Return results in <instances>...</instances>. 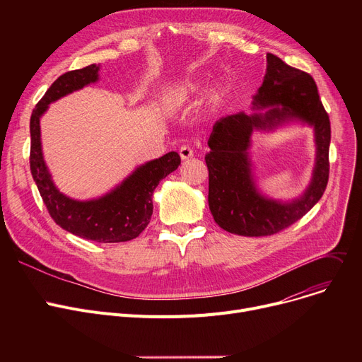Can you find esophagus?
<instances>
[{"label":"esophagus","instance_id":"34e87169","mask_svg":"<svg viewBox=\"0 0 362 362\" xmlns=\"http://www.w3.org/2000/svg\"><path fill=\"white\" fill-rule=\"evenodd\" d=\"M179 154H180L182 160H189V158L194 157V151H192V148L189 146V145H183L179 149Z\"/></svg>","mask_w":362,"mask_h":362}]
</instances>
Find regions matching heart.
<instances>
[{
    "label": "heart",
    "instance_id": "obj_1",
    "mask_svg": "<svg viewBox=\"0 0 362 362\" xmlns=\"http://www.w3.org/2000/svg\"><path fill=\"white\" fill-rule=\"evenodd\" d=\"M199 92V85L197 82H183L175 86H170L165 93L163 103L165 108L176 110L185 104H187L191 100H194Z\"/></svg>",
    "mask_w": 362,
    "mask_h": 362
}]
</instances>
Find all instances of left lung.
Returning <instances> with one entry per match:
<instances>
[{"label": "left lung", "mask_w": 362, "mask_h": 362, "mask_svg": "<svg viewBox=\"0 0 362 362\" xmlns=\"http://www.w3.org/2000/svg\"><path fill=\"white\" fill-rule=\"evenodd\" d=\"M252 114L221 117L208 139V205L216 223L240 236L274 235L305 216L320 201L329 180L330 120L311 76L267 54V70L254 95ZM291 121L315 129L316 164L299 199L279 202L262 196L249 157L254 129L269 131Z\"/></svg>", "instance_id": "1"}]
</instances>
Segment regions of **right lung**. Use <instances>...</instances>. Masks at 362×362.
Segmentation results:
<instances>
[{
  "label": "right lung",
  "mask_w": 362,
  "mask_h": 362,
  "mask_svg": "<svg viewBox=\"0 0 362 362\" xmlns=\"http://www.w3.org/2000/svg\"><path fill=\"white\" fill-rule=\"evenodd\" d=\"M100 64L62 74L36 104L30 117V171L52 220L69 233L101 243L127 242L138 238L152 216V194L158 183L180 164V156L168 154L139 167L103 197L79 201L59 191L44 160L41 117L48 105L100 79Z\"/></svg>",
  "instance_id": "1"
}]
</instances>
